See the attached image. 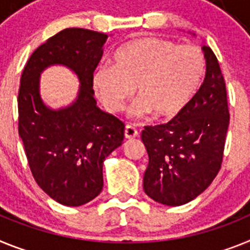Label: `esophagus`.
Here are the masks:
<instances>
[{"instance_id": "1", "label": "esophagus", "mask_w": 250, "mask_h": 250, "mask_svg": "<svg viewBox=\"0 0 250 250\" xmlns=\"http://www.w3.org/2000/svg\"><path fill=\"white\" fill-rule=\"evenodd\" d=\"M138 136V132L137 129L132 125H125V137L127 140H132V138H136Z\"/></svg>"}]
</instances>
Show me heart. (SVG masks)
<instances>
[{
    "mask_svg": "<svg viewBox=\"0 0 250 250\" xmlns=\"http://www.w3.org/2000/svg\"><path fill=\"white\" fill-rule=\"evenodd\" d=\"M206 71L203 53L170 40L143 38L122 45L113 65L95 68L92 85L109 112L122 110L136 86V116L161 121L179 116L200 88Z\"/></svg>",
    "mask_w": 250,
    "mask_h": 250,
    "instance_id": "1",
    "label": "heart"
}]
</instances>
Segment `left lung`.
Masks as SVG:
<instances>
[{"mask_svg":"<svg viewBox=\"0 0 250 250\" xmlns=\"http://www.w3.org/2000/svg\"><path fill=\"white\" fill-rule=\"evenodd\" d=\"M203 50L206 74L194 98L170 122L147 125L141 134L148 155L143 190L167 206L184 205L204 192L223 161L229 125L227 88L215 54L209 46Z\"/></svg>","mask_w":250,"mask_h":250,"instance_id":"1","label":"left lung"}]
</instances>
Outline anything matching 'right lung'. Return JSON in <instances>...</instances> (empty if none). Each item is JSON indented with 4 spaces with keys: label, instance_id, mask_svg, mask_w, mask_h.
<instances>
[{
    "label": "right lung",
    "instance_id": "add662e5",
    "mask_svg": "<svg viewBox=\"0 0 250 250\" xmlns=\"http://www.w3.org/2000/svg\"><path fill=\"white\" fill-rule=\"evenodd\" d=\"M108 38L62 30L35 50L21 75L19 136L38 185L62 205H84L101 194L104 160L125 138V125L97 105L92 85ZM54 64L68 67L80 82L77 98L58 110L40 92L41 74Z\"/></svg>",
    "mask_w": 250,
    "mask_h": 250
}]
</instances>
